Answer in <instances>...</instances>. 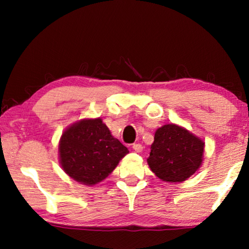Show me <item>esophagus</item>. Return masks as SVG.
<instances>
[{
    "mask_svg": "<svg viewBox=\"0 0 249 249\" xmlns=\"http://www.w3.org/2000/svg\"><path fill=\"white\" fill-rule=\"evenodd\" d=\"M132 148L136 151V153H141V151L142 150V146L141 145V144H133V146H132Z\"/></svg>",
    "mask_w": 249,
    "mask_h": 249,
    "instance_id": "34e87169",
    "label": "esophagus"
}]
</instances>
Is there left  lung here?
<instances>
[{
	"instance_id": "1",
	"label": "left lung",
	"mask_w": 249,
	"mask_h": 249,
	"mask_svg": "<svg viewBox=\"0 0 249 249\" xmlns=\"http://www.w3.org/2000/svg\"><path fill=\"white\" fill-rule=\"evenodd\" d=\"M203 150V141L178 125L168 124L156 130L147 162L159 179L181 182L199 169Z\"/></svg>"
}]
</instances>
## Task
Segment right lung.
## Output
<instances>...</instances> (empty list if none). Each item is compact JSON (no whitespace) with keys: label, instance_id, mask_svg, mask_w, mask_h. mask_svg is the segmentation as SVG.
I'll return each instance as SVG.
<instances>
[{"label":"right lung","instance_id":"right-lung-1","mask_svg":"<svg viewBox=\"0 0 249 249\" xmlns=\"http://www.w3.org/2000/svg\"><path fill=\"white\" fill-rule=\"evenodd\" d=\"M128 149L111 135L101 119L83 120L70 126L59 142L62 169L83 184L100 182L115 169Z\"/></svg>","mask_w":249,"mask_h":249}]
</instances>
